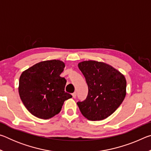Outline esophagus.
<instances>
[{"instance_id":"esophagus-1","label":"esophagus","mask_w":151,"mask_h":151,"mask_svg":"<svg viewBox=\"0 0 151 151\" xmlns=\"http://www.w3.org/2000/svg\"><path fill=\"white\" fill-rule=\"evenodd\" d=\"M72 96H73V98H76V93H73L72 94Z\"/></svg>"}]
</instances>
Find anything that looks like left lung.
<instances>
[{"instance_id":"left-lung-1","label":"left lung","mask_w":151,"mask_h":151,"mask_svg":"<svg viewBox=\"0 0 151 151\" xmlns=\"http://www.w3.org/2000/svg\"><path fill=\"white\" fill-rule=\"evenodd\" d=\"M85 77L88 92L86 99L77 105L83 115L90 121H101L113 113L126 96L124 76L108 64L95 60L78 63Z\"/></svg>"}]
</instances>
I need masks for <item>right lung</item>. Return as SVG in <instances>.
Here are the masks:
<instances>
[{"label": "right lung", "instance_id": "add662e5", "mask_svg": "<svg viewBox=\"0 0 151 151\" xmlns=\"http://www.w3.org/2000/svg\"><path fill=\"white\" fill-rule=\"evenodd\" d=\"M65 65L59 60L42 61L22 72L19 78L20 99L32 115L48 119L58 114L72 95L65 91L66 81L60 75Z\"/></svg>", "mask_w": 151, "mask_h": 151}]
</instances>
